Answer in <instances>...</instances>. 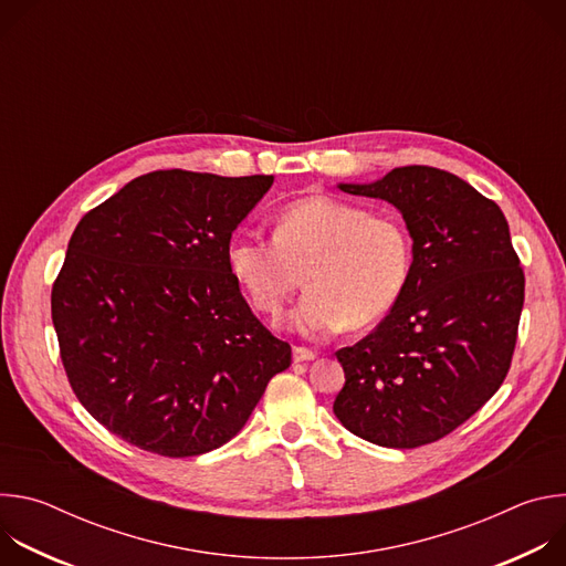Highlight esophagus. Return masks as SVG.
Returning <instances> with one entry per match:
<instances>
[{
	"mask_svg": "<svg viewBox=\"0 0 566 566\" xmlns=\"http://www.w3.org/2000/svg\"><path fill=\"white\" fill-rule=\"evenodd\" d=\"M317 354L306 349V347H293V363H308V360H315Z\"/></svg>",
	"mask_w": 566,
	"mask_h": 566,
	"instance_id": "1",
	"label": "esophagus"
}]
</instances>
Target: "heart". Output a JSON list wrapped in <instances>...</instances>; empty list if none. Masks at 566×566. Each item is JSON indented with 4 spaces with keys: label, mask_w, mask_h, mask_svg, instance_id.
<instances>
[{
    "label": "heart",
    "mask_w": 566,
    "mask_h": 566,
    "mask_svg": "<svg viewBox=\"0 0 566 566\" xmlns=\"http://www.w3.org/2000/svg\"><path fill=\"white\" fill-rule=\"evenodd\" d=\"M226 262L251 302L277 317L304 271L306 295L289 325L308 338L360 329L387 315L406 291L412 266L408 228L394 214L313 195L284 206L273 239L234 234Z\"/></svg>",
    "instance_id": "b5f03b06"
}]
</instances>
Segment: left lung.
Wrapping results in <instances>:
<instances>
[{"label": "left lung", "instance_id": "left-lung-1", "mask_svg": "<svg viewBox=\"0 0 566 566\" xmlns=\"http://www.w3.org/2000/svg\"><path fill=\"white\" fill-rule=\"evenodd\" d=\"M338 188L402 214L412 266L380 325L336 352L345 387L334 415L382 448L432 443L468 421L509 374L524 306L509 221L470 184L428 166Z\"/></svg>", "mask_w": 566, "mask_h": 566}]
</instances>
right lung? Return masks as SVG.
<instances>
[{"label": "right lung", "instance_id": "right-lung-1", "mask_svg": "<svg viewBox=\"0 0 566 566\" xmlns=\"http://www.w3.org/2000/svg\"><path fill=\"white\" fill-rule=\"evenodd\" d=\"M273 177L158 170L75 226L51 291L69 382L127 443L197 457L247 426L291 347L253 315L226 249Z\"/></svg>", "mask_w": 566, "mask_h": 566}]
</instances>
